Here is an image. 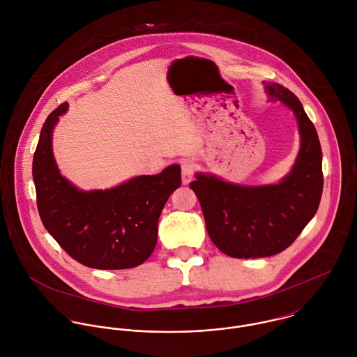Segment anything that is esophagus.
<instances>
[{"label":"esophagus","mask_w":357,"mask_h":357,"mask_svg":"<svg viewBox=\"0 0 357 357\" xmlns=\"http://www.w3.org/2000/svg\"><path fill=\"white\" fill-rule=\"evenodd\" d=\"M194 176V165L190 160H183L181 162V177L183 183L188 184L192 180Z\"/></svg>","instance_id":"34e87169"}]
</instances>
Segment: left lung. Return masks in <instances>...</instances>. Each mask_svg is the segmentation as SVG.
<instances>
[{"instance_id": "8db88e82", "label": "left lung", "mask_w": 357, "mask_h": 357, "mask_svg": "<svg viewBox=\"0 0 357 357\" xmlns=\"http://www.w3.org/2000/svg\"><path fill=\"white\" fill-rule=\"evenodd\" d=\"M272 102L293 109L301 149L291 172L279 183L246 187L198 173L190 184L204 211L207 234L224 255L259 258L287 249L313 218L323 192L321 147L298 98L279 84H266Z\"/></svg>"}]
</instances>
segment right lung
<instances>
[{"label":"right lung","instance_id":"right-lung-1","mask_svg":"<svg viewBox=\"0 0 357 357\" xmlns=\"http://www.w3.org/2000/svg\"><path fill=\"white\" fill-rule=\"evenodd\" d=\"M68 108L52 111L33 158L37 207L60 248L85 266L128 269L153 255L158 220L172 192L181 185V169L172 165L155 176H139L115 188L79 191L66 180L52 151V132Z\"/></svg>","mask_w":357,"mask_h":357}]
</instances>
